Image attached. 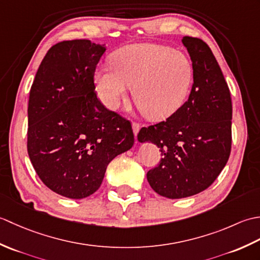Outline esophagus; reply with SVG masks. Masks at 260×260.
I'll return each instance as SVG.
<instances>
[{
  "instance_id": "34e87169",
  "label": "esophagus",
  "mask_w": 260,
  "mask_h": 260,
  "mask_svg": "<svg viewBox=\"0 0 260 260\" xmlns=\"http://www.w3.org/2000/svg\"><path fill=\"white\" fill-rule=\"evenodd\" d=\"M133 132H134V134H135V136L139 134V132H140V128H141V124L140 123H137V121H134L133 123Z\"/></svg>"
}]
</instances>
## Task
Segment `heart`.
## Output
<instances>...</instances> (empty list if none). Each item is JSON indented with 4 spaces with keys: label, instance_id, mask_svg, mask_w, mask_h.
<instances>
[{
    "label": "heart",
    "instance_id": "obj_1",
    "mask_svg": "<svg viewBox=\"0 0 260 260\" xmlns=\"http://www.w3.org/2000/svg\"><path fill=\"white\" fill-rule=\"evenodd\" d=\"M113 67H101L96 86L103 101L117 108L133 89V98L142 114L163 119L184 103L193 80V68L183 53L155 43H142L120 49L114 54Z\"/></svg>",
    "mask_w": 260,
    "mask_h": 260
}]
</instances>
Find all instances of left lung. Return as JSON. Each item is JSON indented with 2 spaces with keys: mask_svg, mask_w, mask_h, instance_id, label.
Wrapping results in <instances>:
<instances>
[{
  "mask_svg": "<svg viewBox=\"0 0 260 260\" xmlns=\"http://www.w3.org/2000/svg\"><path fill=\"white\" fill-rule=\"evenodd\" d=\"M193 68L190 96L167 120L142 127L137 139L159 147L162 158L147 172L157 194L194 196L211 185L231 152L233 104L230 90L211 49L199 38L183 37Z\"/></svg>",
  "mask_w": 260,
  "mask_h": 260,
  "instance_id": "8db88e82",
  "label": "left lung"
}]
</instances>
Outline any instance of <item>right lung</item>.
Masks as SVG:
<instances>
[{"label":"right lung","mask_w":260,"mask_h":260,"mask_svg":"<svg viewBox=\"0 0 260 260\" xmlns=\"http://www.w3.org/2000/svg\"><path fill=\"white\" fill-rule=\"evenodd\" d=\"M106 48L58 42L39 66L27 105V154L49 189L82 199L101 186L108 163L134 144L132 123L97 98L95 71Z\"/></svg>","instance_id":"right-lung-1"}]
</instances>
